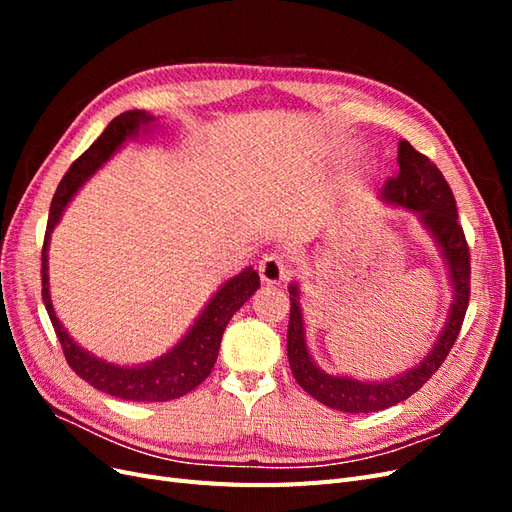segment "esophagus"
Instances as JSON below:
<instances>
[{
    "label": "esophagus",
    "mask_w": 512,
    "mask_h": 512,
    "mask_svg": "<svg viewBox=\"0 0 512 512\" xmlns=\"http://www.w3.org/2000/svg\"><path fill=\"white\" fill-rule=\"evenodd\" d=\"M258 271H260V277L265 284H280V282H286L290 277V267H288L284 254H280V252H271V254L262 256Z\"/></svg>",
    "instance_id": "obj_1"
}]
</instances>
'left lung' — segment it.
<instances>
[{"instance_id": "left-lung-1", "label": "left lung", "mask_w": 512, "mask_h": 512, "mask_svg": "<svg viewBox=\"0 0 512 512\" xmlns=\"http://www.w3.org/2000/svg\"><path fill=\"white\" fill-rule=\"evenodd\" d=\"M397 162L399 175L384 183L382 198L386 203H395L399 207L416 211L421 215V222L427 226V230L436 237L453 282L451 312H448V320L436 346L429 350V354L416 367L384 382H361L344 376H329L316 367L305 344L299 288L297 284H290L288 292L292 297L288 320V361L292 376L305 393L318 399L320 404L339 412H378L414 395L436 374L448 352H451L470 303V247L459 224L451 188H448L438 166L423 156V153H418L408 141H399Z\"/></svg>"}]
</instances>
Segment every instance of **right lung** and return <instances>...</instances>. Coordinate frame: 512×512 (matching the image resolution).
I'll list each match as a JSON object with an SVG mask.
<instances>
[{
	"label": "right lung",
	"instance_id": "obj_1",
	"mask_svg": "<svg viewBox=\"0 0 512 512\" xmlns=\"http://www.w3.org/2000/svg\"><path fill=\"white\" fill-rule=\"evenodd\" d=\"M151 121L153 117L145 111L121 113L108 123L98 141L91 145L79 160L72 162L64 179L59 181L57 192L53 196L42 245V301L46 312H49L55 335L59 339L61 350H64L68 365L72 367L76 376H81L85 382L94 386V389L126 401L179 399L194 391L200 382H205V378L211 374V369L215 365V359H218L220 342L228 320L260 286L258 273L252 267H247L215 292V297L203 309V314L198 316L194 327L185 333V337L173 350H168L156 361L138 367H119L96 359V356H91L76 344L68 335V331L61 327L51 303L49 275H46V271H49L46 250H49L51 232L57 226L61 213H64L76 190H79L81 185L113 156L126 138L138 134V130Z\"/></svg>",
	"mask_w": 512,
	"mask_h": 512
}]
</instances>
